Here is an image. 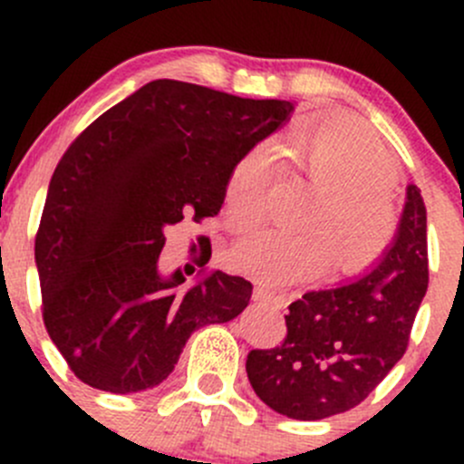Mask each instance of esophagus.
Instances as JSON below:
<instances>
[{"instance_id":"34e87169","label":"esophagus","mask_w":464,"mask_h":464,"mask_svg":"<svg viewBox=\"0 0 464 464\" xmlns=\"http://www.w3.org/2000/svg\"><path fill=\"white\" fill-rule=\"evenodd\" d=\"M254 301L262 303V305H283V296H276L274 292H269L265 287L254 289Z\"/></svg>"}]
</instances>
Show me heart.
I'll return each instance as SVG.
<instances>
[{
	"mask_svg": "<svg viewBox=\"0 0 464 464\" xmlns=\"http://www.w3.org/2000/svg\"><path fill=\"white\" fill-rule=\"evenodd\" d=\"M283 152L321 190L307 236L256 231L237 240L227 260L236 274L256 283H305L321 276L336 256L341 274H357L386 251L395 236V210L386 193L395 163L366 128L345 116L307 123L285 139ZM274 177L269 145L249 150L231 170L224 210L233 227H254L265 213Z\"/></svg>",
	"mask_w": 464,
	"mask_h": 464,
	"instance_id": "1",
	"label": "heart"
}]
</instances>
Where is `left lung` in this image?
Here are the masks:
<instances>
[{
    "label": "left lung",
    "instance_id": "obj_1",
    "mask_svg": "<svg viewBox=\"0 0 464 464\" xmlns=\"http://www.w3.org/2000/svg\"><path fill=\"white\" fill-rule=\"evenodd\" d=\"M429 287L427 208L409 184L392 245L359 278L289 305L287 336L251 350L246 375L276 413L323 420L362 404L404 357Z\"/></svg>",
    "mask_w": 464,
    "mask_h": 464
}]
</instances>
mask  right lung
<instances>
[{
    "mask_svg": "<svg viewBox=\"0 0 464 464\" xmlns=\"http://www.w3.org/2000/svg\"><path fill=\"white\" fill-rule=\"evenodd\" d=\"M292 111L289 101L152 81L69 145L35 265L46 332L81 382L116 395L159 386L195 330L249 305L240 276L213 271L181 289L179 269L159 274L163 228L218 215L236 163Z\"/></svg>",
    "mask_w": 464,
    "mask_h": 464,
    "instance_id": "1",
    "label": "right lung"
}]
</instances>
